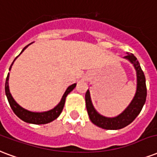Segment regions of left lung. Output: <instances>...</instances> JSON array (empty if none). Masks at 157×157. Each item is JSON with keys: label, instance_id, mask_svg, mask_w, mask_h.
Instances as JSON below:
<instances>
[{"label": "left lung", "instance_id": "left-lung-1", "mask_svg": "<svg viewBox=\"0 0 157 157\" xmlns=\"http://www.w3.org/2000/svg\"><path fill=\"white\" fill-rule=\"evenodd\" d=\"M124 59H128L134 67L136 73V90L135 96L122 113L114 117H108L102 116L97 112L94 108L90 96V92L88 89L85 94L86 108L91 122L94 125L107 130H118L127 127L128 125L134 121V119L138 116L141 109L144 106L147 98V86H146V78L144 73L141 70V66L137 59L134 55L127 53Z\"/></svg>", "mask_w": 157, "mask_h": 157}]
</instances>
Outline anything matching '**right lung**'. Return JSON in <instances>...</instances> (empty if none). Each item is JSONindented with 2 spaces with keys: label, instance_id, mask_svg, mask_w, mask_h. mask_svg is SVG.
Here are the masks:
<instances>
[{
  "label": "right lung",
  "instance_id": "right-lung-1",
  "mask_svg": "<svg viewBox=\"0 0 157 157\" xmlns=\"http://www.w3.org/2000/svg\"><path fill=\"white\" fill-rule=\"evenodd\" d=\"M31 44L32 43H30L29 44ZM29 44L26 45L24 49L21 50L20 55H21L23 53V51L26 49L27 47L29 46ZM20 55L14 59L9 70L11 69L13 63H14L16 59L20 56ZM9 76H10V74L8 73L6 79V84H5V91H6V95L7 97L8 102L10 103V108H11L13 112L15 113V114L19 118H21L22 121H24V122H27V123H32V124H46V123L53 122L54 120L57 118L60 115L62 111H63V106H64V103H65L66 97L68 96V94L71 91H73V89L76 87V83H74V84L69 86L68 88L66 89V91L64 92L63 95L62 96L60 102H59L54 108H52V109L49 111H45V112H40H40H32V111L27 110V109L24 108L23 107H21L20 104H18L16 102V100L13 98L12 95H11L10 92V88H9V82H8L9 81Z\"/></svg>",
  "mask_w": 157,
  "mask_h": 157
}]
</instances>
